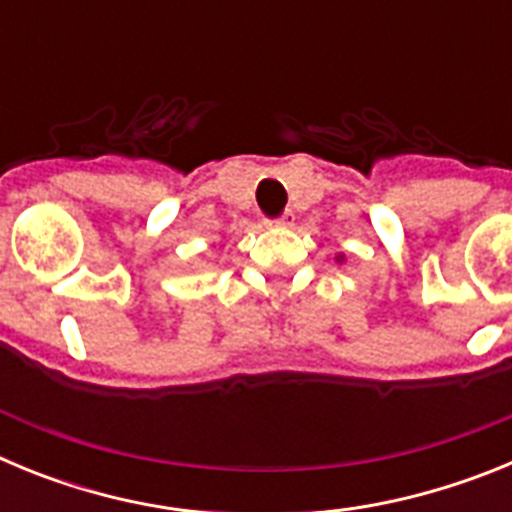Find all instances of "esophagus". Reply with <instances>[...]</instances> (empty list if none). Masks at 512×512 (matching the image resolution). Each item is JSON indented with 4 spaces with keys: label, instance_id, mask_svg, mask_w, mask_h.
Masks as SVG:
<instances>
[{
    "label": "esophagus",
    "instance_id": "1",
    "mask_svg": "<svg viewBox=\"0 0 512 512\" xmlns=\"http://www.w3.org/2000/svg\"><path fill=\"white\" fill-rule=\"evenodd\" d=\"M295 223V212H284V215L274 217V220H266V228H289V225Z\"/></svg>",
    "mask_w": 512,
    "mask_h": 512
}]
</instances>
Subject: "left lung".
Masks as SVG:
<instances>
[{
	"mask_svg": "<svg viewBox=\"0 0 512 512\" xmlns=\"http://www.w3.org/2000/svg\"><path fill=\"white\" fill-rule=\"evenodd\" d=\"M336 261H338V264H341V261H343V256H336Z\"/></svg>",
	"mask_w": 512,
	"mask_h": 512,
	"instance_id": "8db88e82",
	"label": "left lung"
}]
</instances>
